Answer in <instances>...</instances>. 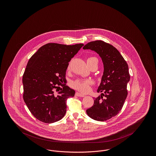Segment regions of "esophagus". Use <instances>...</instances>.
<instances>
[{
    "label": "esophagus",
    "mask_w": 156,
    "mask_h": 156,
    "mask_svg": "<svg viewBox=\"0 0 156 156\" xmlns=\"http://www.w3.org/2000/svg\"><path fill=\"white\" fill-rule=\"evenodd\" d=\"M75 95H76V96H77V97H85V95H84L83 94H81V93H80V92H76V93H75Z\"/></svg>",
    "instance_id": "1"
}]
</instances>
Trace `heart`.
<instances>
[{"mask_svg":"<svg viewBox=\"0 0 156 156\" xmlns=\"http://www.w3.org/2000/svg\"><path fill=\"white\" fill-rule=\"evenodd\" d=\"M87 63L89 67L92 65L98 64V59L95 57H90L87 58ZM70 69L69 65L68 69ZM93 85V81L88 79H79L72 82L71 86L73 88L80 90L83 93H87L90 91L91 86Z\"/></svg>","mask_w":156,"mask_h":156,"instance_id":"1","label":"heart"}]
</instances>
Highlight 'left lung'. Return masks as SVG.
<instances>
[{
    "instance_id": "8db88e82",
    "label": "left lung",
    "mask_w": 156,
    "mask_h": 156,
    "mask_svg": "<svg viewBox=\"0 0 156 156\" xmlns=\"http://www.w3.org/2000/svg\"><path fill=\"white\" fill-rule=\"evenodd\" d=\"M83 50L97 52L104 63V75L94 105L87 110L92 119L105 121L115 116L121 111L127 96V84L130 81L129 67L119 51L111 44L96 40L85 45Z\"/></svg>"
}]
</instances>
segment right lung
Returning a JSON list of instances; mask_svg holds the SVG:
<instances>
[{
	"label": "right lung",
	"mask_w": 156,
	"mask_h": 156,
	"mask_svg": "<svg viewBox=\"0 0 156 156\" xmlns=\"http://www.w3.org/2000/svg\"><path fill=\"white\" fill-rule=\"evenodd\" d=\"M83 45L48 43L28 61L23 76V99L31 114L41 122L51 123L64 116L67 99L74 96L75 90L62 83L66 81L69 62ZM60 86L63 89L55 94Z\"/></svg>",
	"instance_id": "right-lung-1"
}]
</instances>
